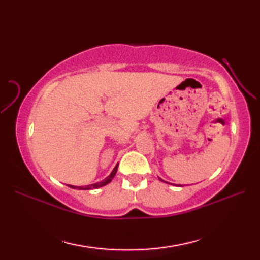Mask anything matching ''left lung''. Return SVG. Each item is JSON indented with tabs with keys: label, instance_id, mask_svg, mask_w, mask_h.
I'll return each instance as SVG.
<instances>
[{
	"label": "left lung",
	"instance_id": "8db88e82",
	"mask_svg": "<svg viewBox=\"0 0 260 260\" xmlns=\"http://www.w3.org/2000/svg\"><path fill=\"white\" fill-rule=\"evenodd\" d=\"M158 179H159V180H161V181H163V180H162L161 178H158ZM163 182H165V181H163ZM165 183H168V182H165ZM180 186H182V185H180Z\"/></svg>",
	"mask_w": 260,
	"mask_h": 260
}]
</instances>
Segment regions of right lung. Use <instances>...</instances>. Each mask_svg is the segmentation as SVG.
<instances>
[{
  "instance_id": "right-lung-1",
  "label": "right lung",
  "mask_w": 260,
  "mask_h": 260,
  "mask_svg": "<svg viewBox=\"0 0 260 260\" xmlns=\"http://www.w3.org/2000/svg\"><path fill=\"white\" fill-rule=\"evenodd\" d=\"M117 168H118V164L116 165V167L114 168V170H113V172L110 173L106 179L105 180H103L102 182H97V183H95V184H91V185H87V186H74V185H70L71 187H77V189L78 190H90V189H98V187H102V186H104V185H106V184H108L110 181L113 180V178L115 176V174H116V172H117Z\"/></svg>"
}]
</instances>
